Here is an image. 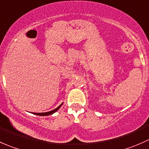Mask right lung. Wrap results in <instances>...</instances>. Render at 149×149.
<instances>
[{
  "label": "right lung",
  "mask_w": 149,
  "mask_h": 149,
  "mask_svg": "<svg viewBox=\"0 0 149 149\" xmlns=\"http://www.w3.org/2000/svg\"><path fill=\"white\" fill-rule=\"evenodd\" d=\"M61 105H62V104H61V105L59 106V107H57L56 109H55L52 110V111H48V112H44V113H34V114H36V115H39V116H47V115H50V114H54V112H56V111L57 110H58V109H59L60 107H61Z\"/></svg>",
  "instance_id": "obj_1"
}]
</instances>
